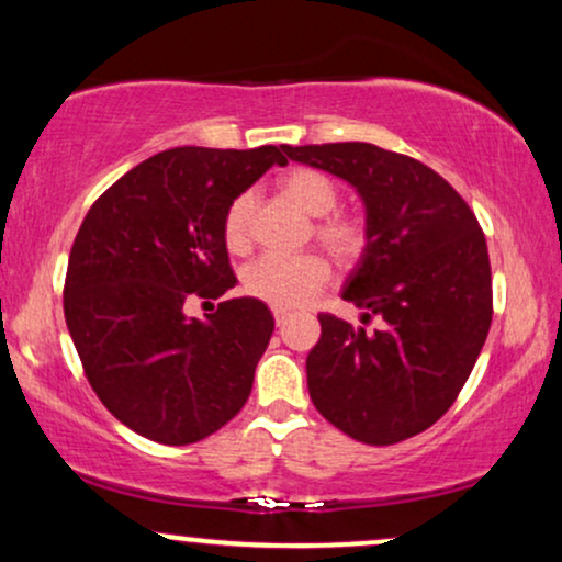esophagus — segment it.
<instances>
[{
  "mask_svg": "<svg viewBox=\"0 0 562 562\" xmlns=\"http://www.w3.org/2000/svg\"><path fill=\"white\" fill-rule=\"evenodd\" d=\"M272 314H274V322H277V325H282V322H285L288 317H290V312H288V308H272Z\"/></svg>",
  "mask_w": 562,
  "mask_h": 562,
  "instance_id": "esophagus-1",
  "label": "esophagus"
}]
</instances>
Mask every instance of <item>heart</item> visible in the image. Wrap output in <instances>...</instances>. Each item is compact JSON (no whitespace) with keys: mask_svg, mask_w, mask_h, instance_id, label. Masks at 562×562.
Returning a JSON list of instances; mask_svg holds the SVG:
<instances>
[{"mask_svg":"<svg viewBox=\"0 0 562 562\" xmlns=\"http://www.w3.org/2000/svg\"><path fill=\"white\" fill-rule=\"evenodd\" d=\"M277 187L303 214L322 216L314 224V237L338 263H353L367 248V224L357 214L329 211L338 205V184L317 169H293L277 179ZM254 192H243L229 203L224 214V243L229 250L248 248L250 218H254ZM330 280V267L317 254L274 256L267 254L245 269V290L277 308H295L312 301Z\"/></svg>","mask_w":562,"mask_h":562,"instance_id":"heart-1","label":"heart"}]
</instances>
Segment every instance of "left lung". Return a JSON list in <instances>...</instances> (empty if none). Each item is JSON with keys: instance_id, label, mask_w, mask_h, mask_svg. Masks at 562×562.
Wrapping results in <instances>:
<instances>
[{"instance_id": "1", "label": "left lung", "mask_w": 562, "mask_h": 562, "mask_svg": "<svg viewBox=\"0 0 562 562\" xmlns=\"http://www.w3.org/2000/svg\"><path fill=\"white\" fill-rule=\"evenodd\" d=\"M282 153L351 184L367 216V248L340 293L362 308V327L319 314L308 396L325 420L372 447L423 434L454 404L492 327L479 218L434 169L370 142ZM372 316L379 327L367 331Z\"/></svg>"}]
</instances>
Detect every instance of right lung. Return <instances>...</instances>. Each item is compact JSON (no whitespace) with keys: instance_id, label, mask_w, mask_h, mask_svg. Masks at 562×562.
<instances>
[{"instance_id":"right-lung-1","label":"right lung","mask_w":562,"mask_h":562,"mask_svg":"<svg viewBox=\"0 0 562 562\" xmlns=\"http://www.w3.org/2000/svg\"><path fill=\"white\" fill-rule=\"evenodd\" d=\"M282 147H173L108 187L70 248L63 308L100 402L150 441L184 447L227 425L254 389L274 317L229 299L205 319L190 299L235 288L224 214Z\"/></svg>"}]
</instances>
